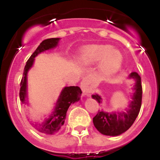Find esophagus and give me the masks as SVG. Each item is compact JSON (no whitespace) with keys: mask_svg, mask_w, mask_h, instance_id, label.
I'll return each mask as SVG.
<instances>
[{"mask_svg":"<svg viewBox=\"0 0 160 160\" xmlns=\"http://www.w3.org/2000/svg\"><path fill=\"white\" fill-rule=\"evenodd\" d=\"M81 88L83 94H88L91 92V87H90V82H89L88 78L82 80L81 83Z\"/></svg>","mask_w":160,"mask_h":160,"instance_id":"34e87169","label":"esophagus"}]
</instances>
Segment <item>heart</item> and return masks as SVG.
I'll list each match as a JSON object with an SVG mask.
<instances>
[{
	"mask_svg": "<svg viewBox=\"0 0 160 160\" xmlns=\"http://www.w3.org/2000/svg\"><path fill=\"white\" fill-rule=\"evenodd\" d=\"M81 58L87 64L100 62L99 69L106 75H112L122 64V55L119 50L109 45H90L83 48Z\"/></svg>",
	"mask_w": 160,
	"mask_h": 160,
	"instance_id": "b5f03b06",
	"label": "heart"
}]
</instances>
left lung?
I'll return each mask as SVG.
<instances>
[{
  "mask_svg": "<svg viewBox=\"0 0 160 160\" xmlns=\"http://www.w3.org/2000/svg\"><path fill=\"white\" fill-rule=\"evenodd\" d=\"M129 78L135 79V93L133 94L132 101L130 103L129 108L126 110V112L109 113L98 111V114L93 118L94 127L102 135L110 136L121 135L131 128L138 116L142 105V89L141 78L136 72H132ZM92 98L98 103L102 102V98L99 95L94 94Z\"/></svg>",
  "mask_w": 160,
  "mask_h": 160,
  "instance_id": "8db88e82",
  "label": "left lung"
}]
</instances>
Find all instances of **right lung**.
<instances>
[{
  "label": "right lung",
  "mask_w": 160,
  "mask_h": 160,
  "mask_svg": "<svg viewBox=\"0 0 160 160\" xmlns=\"http://www.w3.org/2000/svg\"><path fill=\"white\" fill-rule=\"evenodd\" d=\"M59 42V38H49L44 40L42 43L38 46L36 50L33 52L29 60L27 61L26 65L25 66L22 76V81H21V88H20V100L22 101V104H27V73L29 70L32 67L34 58L37 55L39 54L42 52L46 51L48 49H53L55 46H57ZM82 94L81 89L78 87H66L62 90L58 99L56 102L54 111L52 113L51 115H49V118L42 123H32L33 128L38 130L39 132L46 135H52L58 132L62 128V126L64 124L65 119L67 110L71 103H74L80 99Z\"/></svg>",
  "instance_id": "1"
}]
</instances>
